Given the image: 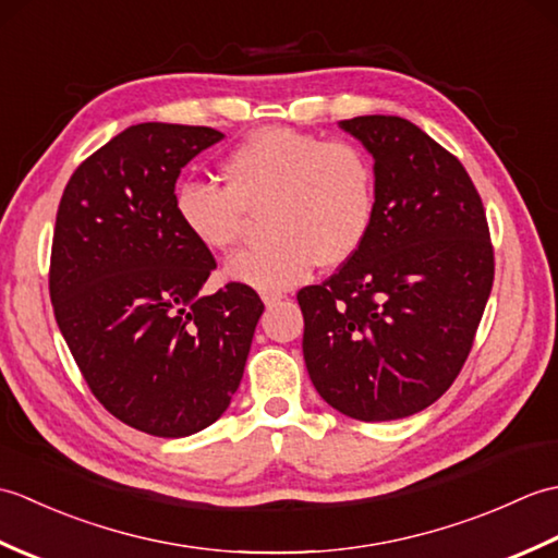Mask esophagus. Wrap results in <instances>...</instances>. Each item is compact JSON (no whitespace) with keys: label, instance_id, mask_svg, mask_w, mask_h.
Segmentation results:
<instances>
[{"label":"esophagus","instance_id":"esophagus-1","mask_svg":"<svg viewBox=\"0 0 558 558\" xmlns=\"http://www.w3.org/2000/svg\"><path fill=\"white\" fill-rule=\"evenodd\" d=\"M280 300H282V294H264V304L268 306V310L270 306H276Z\"/></svg>","mask_w":558,"mask_h":558}]
</instances>
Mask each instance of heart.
Here are the masks:
<instances>
[{
	"label": "heart",
	"instance_id": "b5f03b06",
	"mask_svg": "<svg viewBox=\"0 0 558 558\" xmlns=\"http://www.w3.org/2000/svg\"><path fill=\"white\" fill-rule=\"evenodd\" d=\"M225 186L184 182L174 194L182 228L208 252H228L248 213L266 210L268 242L234 254L225 276L260 292L300 286L318 266L360 252L376 218V170L362 146L288 126L258 129L222 162Z\"/></svg>",
	"mask_w": 558,
	"mask_h": 558
}]
</instances>
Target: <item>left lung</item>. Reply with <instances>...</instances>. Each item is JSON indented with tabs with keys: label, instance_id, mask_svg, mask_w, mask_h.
Listing matches in <instances>:
<instances>
[{
	"label": "left lung",
	"instance_id": "1",
	"mask_svg": "<svg viewBox=\"0 0 558 558\" xmlns=\"http://www.w3.org/2000/svg\"><path fill=\"white\" fill-rule=\"evenodd\" d=\"M340 129L372 153L376 218L336 276L298 292L304 362L330 408L402 420L468 360L494 282L489 225L465 168L420 126L366 114Z\"/></svg>",
	"mask_w": 558,
	"mask_h": 558
}]
</instances>
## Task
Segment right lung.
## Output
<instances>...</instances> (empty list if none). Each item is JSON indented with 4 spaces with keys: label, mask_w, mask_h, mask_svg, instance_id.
<instances>
[{
    "label": "right lung",
    "mask_w": 558,
    "mask_h": 558,
    "mask_svg": "<svg viewBox=\"0 0 558 558\" xmlns=\"http://www.w3.org/2000/svg\"><path fill=\"white\" fill-rule=\"evenodd\" d=\"M222 138L144 122L83 160L59 201L50 300L102 408L138 432L206 429L240 388L264 302L240 282L201 294L216 258L174 210L184 165Z\"/></svg>",
    "instance_id": "add662e5"
}]
</instances>
